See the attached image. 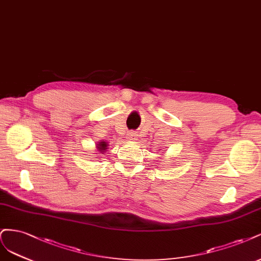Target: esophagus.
<instances>
[{
    "instance_id": "34e87169",
    "label": "esophagus",
    "mask_w": 261,
    "mask_h": 261,
    "mask_svg": "<svg viewBox=\"0 0 261 261\" xmlns=\"http://www.w3.org/2000/svg\"><path fill=\"white\" fill-rule=\"evenodd\" d=\"M136 138H137L136 132H130V133H129V139H130V140H136Z\"/></svg>"
}]
</instances>
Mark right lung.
<instances>
[{"mask_svg":"<svg viewBox=\"0 0 261 261\" xmlns=\"http://www.w3.org/2000/svg\"><path fill=\"white\" fill-rule=\"evenodd\" d=\"M95 146H96V150L98 152L97 154H105V153H106V150H107L108 143L102 140V141L97 142L96 144H95Z\"/></svg>","mask_w":261,"mask_h":261,"instance_id":"obj_1","label":"right lung"}]
</instances>
